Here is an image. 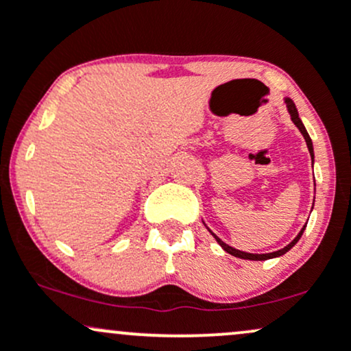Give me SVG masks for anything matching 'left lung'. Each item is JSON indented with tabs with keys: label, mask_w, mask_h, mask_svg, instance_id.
<instances>
[{
	"label": "left lung",
	"mask_w": 351,
	"mask_h": 351,
	"mask_svg": "<svg viewBox=\"0 0 351 351\" xmlns=\"http://www.w3.org/2000/svg\"><path fill=\"white\" fill-rule=\"evenodd\" d=\"M285 104H287V110H289V114H291V119H292V122L295 123V127L299 128V130H300V134L304 135L305 142H307V148H308V152H310V156H312V158H313V145H312V140H310V136H308V134H307V130H305L304 123H302V120H300V117H299V112H297V107H295V104H293V100H292V99H289V97H285ZM305 226H307V224H305ZM305 226L300 229V232H299V234H297V237H295V239L292 241L291 244H287V245H285L284 249H279V251H276V252H269V254H249V252H244V251H237V249L231 247V245H228L226 243H223V241H221L219 237H217V236L215 234V232H211V234L215 236V239L217 241V244H219L221 247L224 249V251L231 254V256H234V257H239V259H249V261H267V259H272V257H279V256H284L285 252H287V251H291V249L293 247V245L297 244V241L300 239L302 234H304V229H305Z\"/></svg>",
	"instance_id": "8db88e82"
}]
</instances>
